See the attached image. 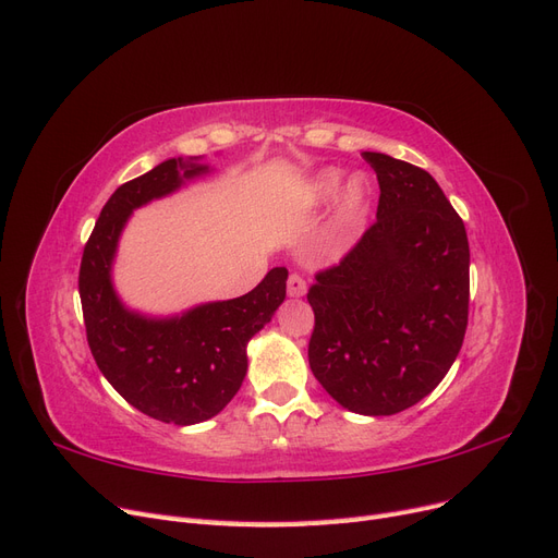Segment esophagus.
I'll list each match as a JSON object with an SVG mask.
<instances>
[{"instance_id":"34e87169","label":"esophagus","mask_w":558,"mask_h":558,"mask_svg":"<svg viewBox=\"0 0 558 558\" xmlns=\"http://www.w3.org/2000/svg\"><path fill=\"white\" fill-rule=\"evenodd\" d=\"M305 293H307L305 279H302L300 275H291V277H289V295H291V298H302Z\"/></svg>"}]
</instances>
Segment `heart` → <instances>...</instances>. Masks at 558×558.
<instances>
[{
	"instance_id": "heart-1",
	"label": "heart",
	"mask_w": 558,
	"mask_h": 558,
	"mask_svg": "<svg viewBox=\"0 0 558 558\" xmlns=\"http://www.w3.org/2000/svg\"><path fill=\"white\" fill-rule=\"evenodd\" d=\"M342 183H344V172L337 170V167H328V170H320L318 174H314L312 181L300 191L295 199L298 211L316 214L340 197V202H337L335 221H332L335 238H344V234H349L361 223L369 202V185L363 177L351 179L344 191H342ZM340 192L343 193L342 196L339 195Z\"/></svg>"
}]
</instances>
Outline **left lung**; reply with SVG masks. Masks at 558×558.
<instances>
[{
	"label": "left lung",
	"instance_id": "8db88e82",
	"mask_svg": "<svg viewBox=\"0 0 558 558\" xmlns=\"http://www.w3.org/2000/svg\"><path fill=\"white\" fill-rule=\"evenodd\" d=\"M377 221L316 275L310 367L344 410L391 416L424 400L468 328L470 246L461 216L421 167L365 150Z\"/></svg>",
	"mask_w": 558,
	"mask_h": 558
}]
</instances>
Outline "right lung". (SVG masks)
Here are the masks:
<instances>
[{"label": "right lung", "instance_id": "obj_1", "mask_svg": "<svg viewBox=\"0 0 558 558\" xmlns=\"http://www.w3.org/2000/svg\"><path fill=\"white\" fill-rule=\"evenodd\" d=\"M202 158H170L123 183L99 211L83 248L78 293L97 367L132 408L174 426L221 412L246 377V344L286 300L289 269L272 267L251 293L148 316L123 305L111 269L134 209L209 174Z\"/></svg>", "mask_w": 558, "mask_h": 558}]
</instances>
